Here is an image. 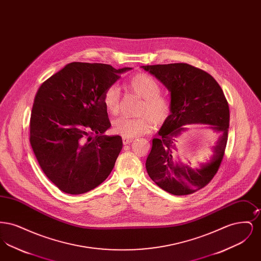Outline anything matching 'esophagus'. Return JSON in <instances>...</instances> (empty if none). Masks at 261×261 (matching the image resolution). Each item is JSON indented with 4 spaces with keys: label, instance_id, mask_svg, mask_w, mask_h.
Masks as SVG:
<instances>
[{
    "label": "esophagus",
    "instance_id": "34e87169",
    "mask_svg": "<svg viewBox=\"0 0 261 261\" xmlns=\"http://www.w3.org/2000/svg\"><path fill=\"white\" fill-rule=\"evenodd\" d=\"M132 140H133V139H131V138H126V137H123V138H122V142H123V144H124V145H127V144L131 143V142H132Z\"/></svg>",
    "mask_w": 261,
    "mask_h": 261
}]
</instances>
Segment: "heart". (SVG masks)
<instances>
[{
    "label": "heart",
    "instance_id": "1",
    "mask_svg": "<svg viewBox=\"0 0 261 261\" xmlns=\"http://www.w3.org/2000/svg\"><path fill=\"white\" fill-rule=\"evenodd\" d=\"M126 87L138 96L142 97L139 106L138 117L119 116L112 123V131L115 134L132 138L146 134L154 124L163 123L170 112V99L164 92L160 91V84L151 76L145 73L134 75L126 82ZM120 93L116 85H110L100 97V102L110 114L116 113L119 109Z\"/></svg>",
    "mask_w": 261,
    "mask_h": 261
}]
</instances>
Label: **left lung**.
I'll return each instance as SVG.
<instances>
[{
  "instance_id": "left-lung-1",
  "label": "left lung",
  "mask_w": 261,
  "mask_h": 261,
  "mask_svg": "<svg viewBox=\"0 0 261 261\" xmlns=\"http://www.w3.org/2000/svg\"><path fill=\"white\" fill-rule=\"evenodd\" d=\"M155 76L171 95L170 114L163 122L158 137L152 139L146 168L150 179L174 196L193 194L206 186L217 173L228 140L229 105L216 80L202 69L188 63L143 65ZM212 124L222 133L211 161L192 170L173 161L174 138L188 124Z\"/></svg>"
}]
</instances>
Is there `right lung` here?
<instances>
[{
  "instance_id": "add662e5",
  "label": "right lung",
  "mask_w": 261,
  "mask_h": 261,
  "mask_svg": "<svg viewBox=\"0 0 261 261\" xmlns=\"http://www.w3.org/2000/svg\"><path fill=\"white\" fill-rule=\"evenodd\" d=\"M110 64L71 62L38 89L30 118V144L43 172L61 191L87 193L112 172L122 149L100 97L119 74Z\"/></svg>"
}]
</instances>
